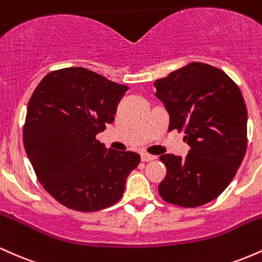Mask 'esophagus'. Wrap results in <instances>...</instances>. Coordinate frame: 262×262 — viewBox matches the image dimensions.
<instances>
[{
  "label": "esophagus",
  "instance_id": "1",
  "mask_svg": "<svg viewBox=\"0 0 262 262\" xmlns=\"http://www.w3.org/2000/svg\"><path fill=\"white\" fill-rule=\"evenodd\" d=\"M155 159H156V156H154V155L146 154V152H144V154H141V161H144V162H148V161L155 160Z\"/></svg>",
  "mask_w": 262,
  "mask_h": 262
}]
</instances>
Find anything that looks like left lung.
Here are the masks:
<instances>
[{
	"label": "left lung",
	"mask_w": 262,
	"mask_h": 262,
	"mask_svg": "<svg viewBox=\"0 0 262 262\" xmlns=\"http://www.w3.org/2000/svg\"><path fill=\"white\" fill-rule=\"evenodd\" d=\"M154 86L169 112V132H183L191 146L186 159L160 156L166 176L159 193L180 207L203 206L229 186L245 156L248 111L242 91L223 70L197 61Z\"/></svg>",
	"instance_id": "1"
}]
</instances>
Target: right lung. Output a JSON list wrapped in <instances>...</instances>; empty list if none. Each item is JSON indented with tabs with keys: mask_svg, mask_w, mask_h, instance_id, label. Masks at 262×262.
<instances>
[{
	"mask_svg": "<svg viewBox=\"0 0 262 262\" xmlns=\"http://www.w3.org/2000/svg\"><path fill=\"white\" fill-rule=\"evenodd\" d=\"M128 86L85 68L52 71L27 107L23 144L39 182L68 208L96 212L118 202L140 156L107 149L96 135L114 121Z\"/></svg>",
	"mask_w": 262,
	"mask_h": 262,
	"instance_id": "1",
	"label": "right lung"
}]
</instances>
